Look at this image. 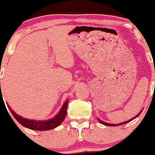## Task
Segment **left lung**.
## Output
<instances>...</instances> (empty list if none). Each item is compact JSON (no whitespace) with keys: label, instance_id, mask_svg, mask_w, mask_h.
<instances>
[{"label":"left lung","instance_id":"1","mask_svg":"<svg viewBox=\"0 0 155 155\" xmlns=\"http://www.w3.org/2000/svg\"><path fill=\"white\" fill-rule=\"evenodd\" d=\"M141 112H142V111H140V113L139 114H137V116H135V117H134V118L131 119V120H129L128 121H126V122H124V123H121V124H108V123H105V122L102 121V120H100L99 119H98V121H99L100 123H101V124H103V125H105V126H109V127H114V126L123 125V124H127V123H129V122L132 121L133 120H134V119H135V118H137V116H139V115L140 114V113H141Z\"/></svg>","mask_w":155,"mask_h":155}]
</instances>
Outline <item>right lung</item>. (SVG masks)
Wrapping results in <instances>:
<instances>
[{
  "mask_svg": "<svg viewBox=\"0 0 155 155\" xmlns=\"http://www.w3.org/2000/svg\"><path fill=\"white\" fill-rule=\"evenodd\" d=\"M68 104V100L67 102H64L61 109L57 113L55 117H53V118L50 119L49 120H44V121H40V120L38 121V120H28V119L23 118L21 116L16 114L13 110L11 109V108H9V109H10L11 113L13 115L14 117L16 119V120L21 125H22L23 127L30 129V130H52V129H54L58 127L64 121L66 117V115H67Z\"/></svg>",
  "mask_w": 155,
  "mask_h": 155,
  "instance_id": "1",
  "label": "right lung"
}]
</instances>
